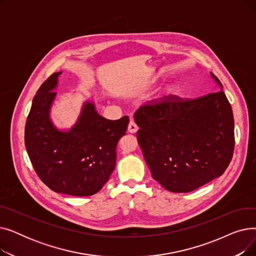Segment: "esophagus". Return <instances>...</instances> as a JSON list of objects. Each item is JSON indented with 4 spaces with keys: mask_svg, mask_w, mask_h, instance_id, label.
<instances>
[{
    "mask_svg": "<svg viewBox=\"0 0 256 256\" xmlns=\"http://www.w3.org/2000/svg\"><path fill=\"white\" fill-rule=\"evenodd\" d=\"M128 130V132H130V134H134V132H136L138 130V126H137V124H135V121H134V120H130V121Z\"/></svg>",
    "mask_w": 256,
    "mask_h": 256,
    "instance_id": "esophagus-1",
    "label": "esophagus"
}]
</instances>
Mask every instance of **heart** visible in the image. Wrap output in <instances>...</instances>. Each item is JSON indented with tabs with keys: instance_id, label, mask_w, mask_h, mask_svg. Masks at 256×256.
<instances>
[{
	"instance_id": "b5f03b06",
	"label": "heart",
	"mask_w": 256,
	"mask_h": 256,
	"mask_svg": "<svg viewBox=\"0 0 256 256\" xmlns=\"http://www.w3.org/2000/svg\"><path fill=\"white\" fill-rule=\"evenodd\" d=\"M160 100H162V98H160Z\"/></svg>"
}]
</instances>
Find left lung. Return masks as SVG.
I'll use <instances>...</instances> for the list:
<instances>
[{"label": "left lung", "instance_id": "obj_1", "mask_svg": "<svg viewBox=\"0 0 256 256\" xmlns=\"http://www.w3.org/2000/svg\"><path fill=\"white\" fill-rule=\"evenodd\" d=\"M220 91L194 100L171 96L135 112L137 139L152 178L174 193L196 190L221 176L234 150V120ZM156 102V100H154Z\"/></svg>", "mask_w": 256, "mask_h": 256}]
</instances>
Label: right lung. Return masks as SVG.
<instances>
[{"label": "right lung", "mask_w": 256, "mask_h": 256, "mask_svg": "<svg viewBox=\"0 0 256 256\" xmlns=\"http://www.w3.org/2000/svg\"><path fill=\"white\" fill-rule=\"evenodd\" d=\"M52 74L33 98L24 128V144L37 176L50 190L72 196H91L109 180L116 165V147L126 135L128 117H102L85 102L74 126L58 130L50 118L58 76Z\"/></svg>", "instance_id": "right-lung-1"}]
</instances>
